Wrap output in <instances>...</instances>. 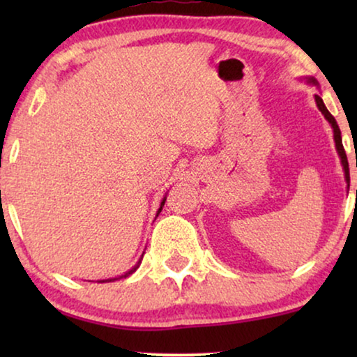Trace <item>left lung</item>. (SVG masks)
<instances>
[{"mask_svg": "<svg viewBox=\"0 0 357 357\" xmlns=\"http://www.w3.org/2000/svg\"><path fill=\"white\" fill-rule=\"evenodd\" d=\"M305 81L312 86H317V81L314 79V77H305ZM315 104H317V107H319V110L321 112V115L325 116V120L331 125V130H333L335 146H336V151H338V155L341 159V165H343V170H344V180H346V183H348V190H349V165H348V158H346V153H344V148H343V141H341L340 126H338V123H336L335 116L331 115L328 109L325 107L324 100H321V97L319 94H315Z\"/></svg>", "mask_w": 357, "mask_h": 357, "instance_id": "left-lung-1", "label": "left lung"}]
</instances>
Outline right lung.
<instances>
[{"mask_svg": "<svg viewBox=\"0 0 357 357\" xmlns=\"http://www.w3.org/2000/svg\"><path fill=\"white\" fill-rule=\"evenodd\" d=\"M165 199H167V197H164L162 198V202H160V206H159V209H158V213H155V216H159V213L162 211V206H164V203H165ZM143 255H144V252H143ZM143 255H141V258L138 260V263H136V265L131 268V270H128L125 273V275H121V276H119V278H109V280H102L100 282H107V281H116V280H120V278H126V276H130V275H133V273L138 270L139 268V263H141V260H143Z\"/></svg>", "mask_w": 357, "mask_h": 357, "instance_id": "right-lung-1", "label": "right lung"}]
</instances>
